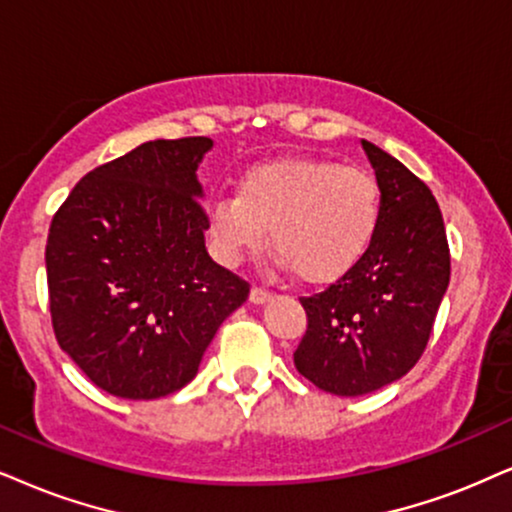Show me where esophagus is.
<instances>
[{
  "label": "esophagus",
  "instance_id": "1",
  "mask_svg": "<svg viewBox=\"0 0 512 512\" xmlns=\"http://www.w3.org/2000/svg\"><path fill=\"white\" fill-rule=\"evenodd\" d=\"M271 295H274V293H271V290H267V288H262V286H252L250 288V302H255V304L267 302Z\"/></svg>",
  "mask_w": 512,
  "mask_h": 512
}]
</instances>
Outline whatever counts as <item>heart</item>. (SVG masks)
I'll return each instance as SVG.
<instances>
[{
	"instance_id": "1",
	"label": "heart",
	"mask_w": 512,
	"mask_h": 512,
	"mask_svg": "<svg viewBox=\"0 0 512 512\" xmlns=\"http://www.w3.org/2000/svg\"><path fill=\"white\" fill-rule=\"evenodd\" d=\"M383 215L371 172L323 158H281L250 167L236 198L210 205V236L226 262L267 243L309 283H328L357 267Z\"/></svg>"
}]
</instances>
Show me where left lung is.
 Segmentation results:
<instances>
[{"label":"left lung","mask_w":512,"mask_h":512,"mask_svg":"<svg viewBox=\"0 0 512 512\" xmlns=\"http://www.w3.org/2000/svg\"><path fill=\"white\" fill-rule=\"evenodd\" d=\"M361 146L383 193L378 234L357 267L300 297L307 331L293 352L300 375L338 397L380 390L416 366L451 276L432 191L390 153Z\"/></svg>","instance_id":"left-lung-1"}]
</instances>
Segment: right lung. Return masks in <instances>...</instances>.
Returning <instances> with one entry per match:
<instances>
[{"mask_svg":"<svg viewBox=\"0 0 512 512\" xmlns=\"http://www.w3.org/2000/svg\"><path fill=\"white\" fill-rule=\"evenodd\" d=\"M212 139L146 141L77 181L47 238L54 335L103 392L158 399L191 383L250 286L205 250L196 170Z\"/></svg>","mask_w":512,"mask_h":512,"instance_id":"obj_1","label":"right lung"}]
</instances>
